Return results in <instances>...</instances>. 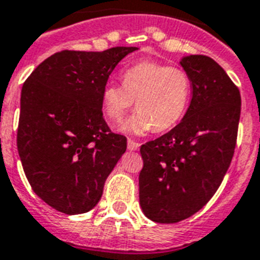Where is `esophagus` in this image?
I'll return each instance as SVG.
<instances>
[{
    "label": "esophagus",
    "mask_w": 260,
    "mask_h": 260,
    "mask_svg": "<svg viewBox=\"0 0 260 260\" xmlns=\"http://www.w3.org/2000/svg\"><path fill=\"white\" fill-rule=\"evenodd\" d=\"M126 147H128V150L129 151H136L139 148V147H140V144H139V143H136V142H134V140H128V144H126Z\"/></svg>",
    "instance_id": "34e87169"
}]
</instances>
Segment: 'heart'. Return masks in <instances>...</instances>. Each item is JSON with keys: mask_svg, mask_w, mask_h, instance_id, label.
<instances>
[{"mask_svg": "<svg viewBox=\"0 0 260 260\" xmlns=\"http://www.w3.org/2000/svg\"><path fill=\"white\" fill-rule=\"evenodd\" d=\"M121 79L122 86L108 85L102 90L101 104L108 121L120 124L136 101L138 113L122 125V132H165L185 116L191 95V82L185 70L143 60L128 67Z\"/></svg>", "mask_w": 260, "mask_h": 260, "instance_id": "1", "label": "heart"}]
</instances>
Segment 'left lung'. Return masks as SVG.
<instances>
[{
	"label": "left lung",
	"instance_id": "left-lung-1",
	"mask_svg": "<svg viewBox=\"0 0 260 260\" xmlns=\"http://www.w3.org/2000/svg\"><path fill=\"white\" fill-rule=\"evenodd\" d=\"M191 101L177 126L140 147L139 200L155 222L171 224L201 209L221 185L238 138L242 98L224 69L205 55L179 60Z\"/></svg>",
	"mask_w": 260,
	"mask_h": 260
}]
</instances>
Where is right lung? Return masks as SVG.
Wrapping results in <instances>:
<instances>
[{
	"instance_id": "add662e5",
	"label": "right lung",
	"mask_w": 260,
	"mask_h": 260,
	"mask_svg": "<svg viewBox=\"0 0 260 260\" xmlns=\"http://www.w3.org/2000/svg\"><path fill=\"white\" fill-rule=\"evenodd\" d=\"M138 47L60 51L21 89L17 150L32 189L51 208L86 213L126 150L102 117L101 95L114 67Z\"/></svg>"
}]
</instances>
